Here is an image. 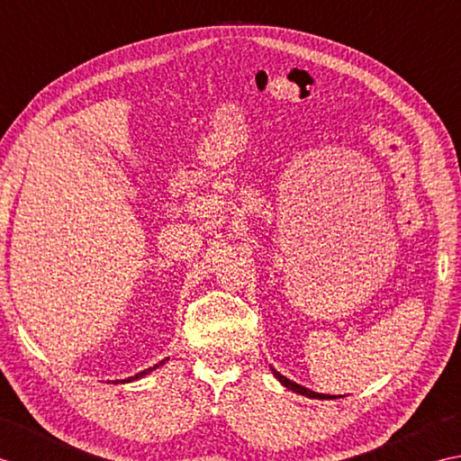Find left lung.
Instances as JSON below:
<instances>
[{"instance_id":"1","label":"left lung","mask_w":461,"mask_h":461,"mask_svg":"<svg viewBox=\"0 0 461 461\" xmlns=\"http://www.w3.org/2000/svg\"><path fill=\"white\" fill-rule=\"evenodd\" d=\"M272 374H275L276 378H278L280 382H283V386H286L288 390H293V392L303 393V396L316 398V400H330V398H334V396H326V393H318V392H312V390H308V388H304V386H300V384H296V382H293V380H288L286 375H283L280 372H276L275 368H272Z\"/></svg>"}]
</instances>
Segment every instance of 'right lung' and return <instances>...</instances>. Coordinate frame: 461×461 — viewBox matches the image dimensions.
I'll use <instances>...</instances> for the list:
<instances>
[{"label": "right lung", "instance_id": "add662e5", "mask_svg": "<svg viewBox=\"0 0 461 461\" xmlns=\"http://www.w3.org/2000/svg\"><path fill=\"white\" fill-rule=\"evenodd\" d=\"M167 360H168V358H167ZM163 362H165V360H163ZM163 362H161V364H163ZM157 366H158V364H155V366H153V368H147V370H143V372H139V374H135V375H131V378H125L123 382H131V380L143 378V375H145V374H149V372H151V370H155V368H157Z\"/></svg>", "mask_w": 461, "mask_h": 461}]
</instances>
